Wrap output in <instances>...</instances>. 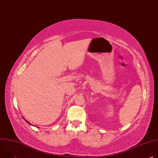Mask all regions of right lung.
Returning <instances> with one entry per match:
<instances>
[{
  "instance_id": "add662e5",
  "label": "right lung",
  "mask_w": 158,
  "mask_h": 158,
  "mask_svg": "<svg viewBox=\"0 0 158 158\" xmlns=\"http://www.w3.org/2000/svg\"><path fill=\"white\" fill-rule=\"evenodd\" d=\"M25 121H26V122H27V123H28V124H30V125H31V124H30V123H29V122H28V121H26V119H25Z\"/></svg>"
}]
</instances>
